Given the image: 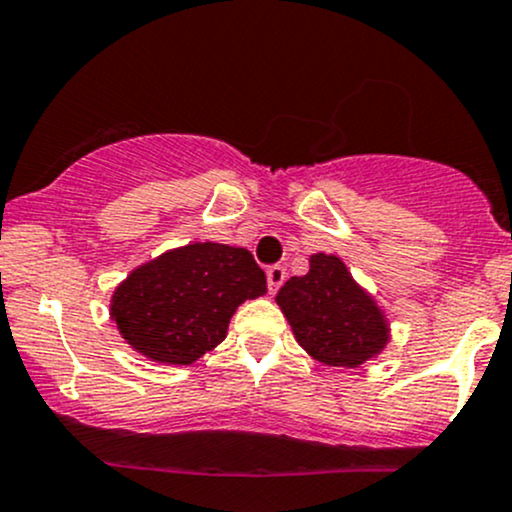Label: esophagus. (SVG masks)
I'll list each match as a JSON object with an SVG mask.
<instances>
[{"label": "esophagus", "mask_w": 512, "mask_h": 512, "mask_svg": "<svg viewBox=\"0 0 512 512\" xmlns=\"http://www.w3.org/2000/svg\"><path fill=\"white\" fill-rule=\"evenodd\" d=\"M286 279V269L282 265H274L267 269V286H269V294H277L279 286L284 284Z\"/></svg>", "instance_id": "esophagus-1"}]
</instances>
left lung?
Masks as SVG:
<instances>
[{"mask_svg":"<svg viewBox=\"0 0 512 512\" xmlns=\"http://www.w3.org/2000/svg\"><path fill=\"white\" fill-rule=\"evenodd\" d=\"M303 277H291L277 306L306 355L328 367L355 369L372 362L391 342L384 308L352 277L342 257L313 252Z\"/></svg>","mask_w":512,"mask_h":512,"instance_id":"left-lung-1","label":"left lung"}]
</instances>
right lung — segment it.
<instances>
[{
    "instance_id": "right-lung-1",
    "label": "right lung",
    "mask_w": 512,
    "mask_h": 512,
    "mask_svg": "<svg viewBox=\"0 0 512 512\" xmlns=\"http://www.w3.org/2000/svg\"><path fill=\"white\" fill-rule=\"evenodd\" d=\"M265 294L267 277L250 250L206 240L131 269L111 294L109 316L133 352L189 367L226 340L240 303Z\"/></svg>"
}]
</instances>
